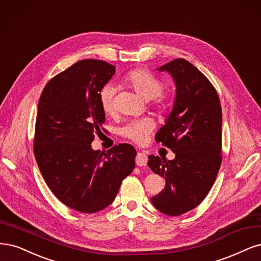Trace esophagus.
I'll return each instance as SVG.
<instances>
[{
    "instance_id": "obj_1",
    "label": "esophagus",
    "mask_w": 261,
    "mask_h": 261,
    "mask_svg": "<svg viewBox=\"0 0 261 261\" xmlns=\"http://www.w3.org/2000/svg\"><path fill=\"white\" fill-rule=\"evenodd\" d=\"M147 155L145 153H138L137 157H136V163L138 166L140 167H145L147 165Z\"/></svg>"
}]
</instances>
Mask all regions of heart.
<instances>
[{
  "label": "heart",
  "mask_w": 261,
  "mask_h": 261,
  "mask_svg": "<svg viewBox=\"0 0 261 261\" xmlns=\"http://www.w3.org/2000/svg\"><path fill=\"white\" fill-rule=\"evenodd\" d=\"M125 81L132 87L139 95L146 100L156 99V106L162 112H167L171 108V102L169 98L161 96L165 90L164 82L156 77L155 74L146 69H137L129 72L125 77ZM117 88L107 83L99 92V103L105 114H113L115 109V96ZM155 128V122L149 117L132 120L121 128L120 133L125 139H128L137 144L145 143L149 133Z\"/></svg>",
  "instance_id": "b5f03b06"
}]
</instances>
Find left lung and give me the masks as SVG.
<instances>
[{
    "label": "left lung",
    "instance_id": "1",
    "mask_svg": "<svg viewBox=\"0 0 261 261\" xmlns=\"http://www.w3.org/2000/svg\"><path fill=\"white\" fill-rule=\"evenodd\" d=\"M176 87L172 111L155 140L175 154L173 161L148 156V167L162 175L165 189L152 197L159 212L180 216L197 207L216 181L222 162V112L214 86L183 58L163 65Z\"/></svg>",
    "mask_w": 261,
    "mask_h": 261
}]
</instances>
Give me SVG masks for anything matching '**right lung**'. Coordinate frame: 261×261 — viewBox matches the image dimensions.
Returning <instances> with one entry per match:
<instances>
[{
    "label": "right lung",
    "mask_w": 261,
    "mask_h": 261,
    "mask_svg": "<svg viewBox=\"0 0 261 261\" xmlns=\"http://www.w3.org/2000/svg\"><path fill=\"white\" fill-rule=\"evenodd\" d=\"M115 69L98 60L77 62L49 80L39 99L33 140L39 169L53 194L80 213L111 205L136 165L137 150L127 143L106 154L91 147L105 121L99 92Z\"/></svg>",
    "instance_id": "right-lung-1"
}]
</instances>
